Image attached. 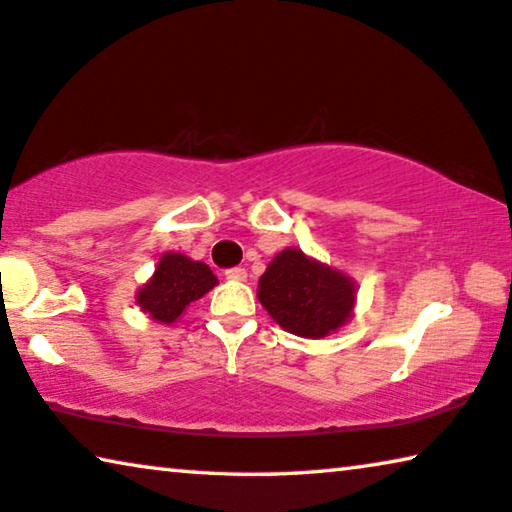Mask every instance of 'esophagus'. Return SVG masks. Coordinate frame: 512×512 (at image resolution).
I'll return each mask as SVG.
<instances>
[{
    "mask_svg": "<svg viewBox=\"0 0 512 512\" xmlns=\"http://www.w3.org/2000/svg\"><path fill=\"white\" fill-rule=\"evenodd\" d=\"M225 278L227 280H236V282H243L248 278V271L246 269H241V266H236V269H230V271H225Z\"/></svg>",
    "mask_w": 512,
    "mask_h": 512,
    "instance_id": "1",
    "label": "esophagus"
}]
</instances>
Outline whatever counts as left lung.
<instances>
[{
  "instance_id": "8db88e82",
  "label": "left lung",
  "mask_w": 512,
  "mask_h": 512,
  "mask_svg": "<svg viewBox=\"0 0 512 512\" xmlns=\"http://www.w3.org/2000/svg\"><path fill=\"white\" fill-rule=\"evenodd\" d=\"M356 280L331 264L285 248L271 259L257 285V299L280 329L319 340L352 322Z\"/></svg>"
}]
</instances>
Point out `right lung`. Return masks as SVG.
I'll return each mask as SVG.
<instances>
[{"label":"right lung","instance_id":"obj_1","mask_svg":"<svg viewBox=\"0 0 512 512\" xmlns=\"http://www.w3.org/2000/svg\"><path fill=\"white\" fill-rule=\"evenodd\" d=\"M218 285V278L204 262L183 253H163L154 276L135 292V303L158 324H174L193 301Z\"/></svg>","mask_w":512,"mask_h":512}]
</instances>
